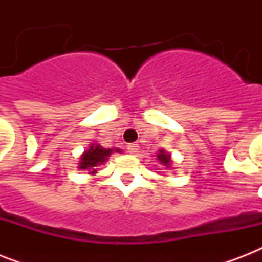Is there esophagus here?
Segmentation results:
<instances>
[{"label":"esophagus","mask_w":262,"mask_h":262,"mask_svg":"<svg viewBox=\"0 0 262 262\" xmlns=\"http://www.w3.org/2000/svg\"><path fill=\"white\" fill-rule=\"evenodd\" d=\"M127 152L132 154V155H136V154L139 152V144H136V143L127 144Z\"/></svg>","instance_id":"34e87169"}]
</instances>
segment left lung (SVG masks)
<instances>
[{
    "label": "left lung",
    "instance_id": "left-lung-1",
    "mask_svg": "<svg viewBox=\"0 0 262 262\" xmlns=\"http://www.w3.org/2000/svg\"><path fill=\"white\" fill-rule=\"evenodd\" d=\"M158 160L160 162V164H163L164 167L170 168V166H171V156L168 155L167 152L164 151V149H160L159 154H158Z\"/></svg>",
    "mask_w": 262,
    "mask_h": 262
}]
</instances>
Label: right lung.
Masks as SVG:
<instances>
[{
	"mask_svg": "<svg viewBox=\"0 0 262 262\" xmlns=\"http://www.w3.org/2000/svg\"><path fill=\"white\" fill-rule=\"evenodd\" d=\"M113 152H121V149H118V148L117 149H113V148L106 149V148L100 147L99 144H91V147L80 158L79 168L80 170H87L88 174H96L98 164L107 162L108 156Z\"/></svg>",
	"mask_w": 262,
	"mask_h": 262,
	"instance_id": "obj_1",
	"label": "right lung"
}]
</instances>
